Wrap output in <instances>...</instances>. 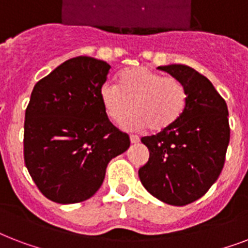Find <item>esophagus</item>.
<instances>
[{
    "mask_svg": "<svg viewBox=\"0 0 248 248\" xmlns=\"http://www.w3.org/2000/svg\"><path fill=\"white\" fill-rule=\"evenodd\" d=\"M129 140H130V143H138V142H140V138H138L137 136H130Z\"/></svg>",
    "mask_w": 248,
    "mask_h": 248,
    "instance_id": "esophagus-1",
    "label": "esophagus"
}]
</instances>
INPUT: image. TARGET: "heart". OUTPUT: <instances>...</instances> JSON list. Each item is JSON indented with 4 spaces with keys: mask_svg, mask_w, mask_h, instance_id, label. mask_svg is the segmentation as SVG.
<instances>
[{
    "mask_svg": "<svg viewBox=\"0 0 248 248\" xmlns=\"http://www.w3.org/2000/svg\"><path fill=\"white\" fill-rule=\"evenodd\" d=\"M99 99L107 116L115 123L130 115L123 125L153 132L170 129L182 116L187 93L181 82L149 67H132L119 74L118 84L106 81L101 86Z\"/></svg>",
    "mask_w": 248,
    "mask_h": 248,
    "instance_id": "heart-1",
    "label": "heart"
}]
</instances>
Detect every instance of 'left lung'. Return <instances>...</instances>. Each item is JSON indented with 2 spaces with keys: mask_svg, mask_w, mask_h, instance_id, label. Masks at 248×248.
<instances>
[{
  "mask_svg": "<svg viewBox=\"0 0 248 248\" xmlns=\"http://www.w3.org/2000/svg\"><path fill=\"white\" fill-rule=\"evenodd\" d=\"M185 86L187 103L170 129L142 137L150 158L138 170L159 201L186 206L202 198L221 173L230 140L225 101L203 75L185 64L159 66Z\"/></svg>",
  "mask_w": 248,
  "mask_h": 248,
  "instance_id": "left-lung-1",
  "label": "left lung"
}]
</instances>
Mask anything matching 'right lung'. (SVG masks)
Listing matches in <instances>:
<instances>
[{"label":"right lung","mask_w":248,"mask_h":248,"mask_svg":"<svg viewBox=\"0 0 248 248\" xmlns=\"http://www.w3.org/2000/svg\"><path fill=\"white\" fill-rule=\"evenodd\" d=\"M110 64L71 58L34 85L24 122V163L55 203L84 202L101 187L107 164L128 150V134L110 123L99 99Z\"/></svg>","instance_id":"add662e5"}]
</instances>
